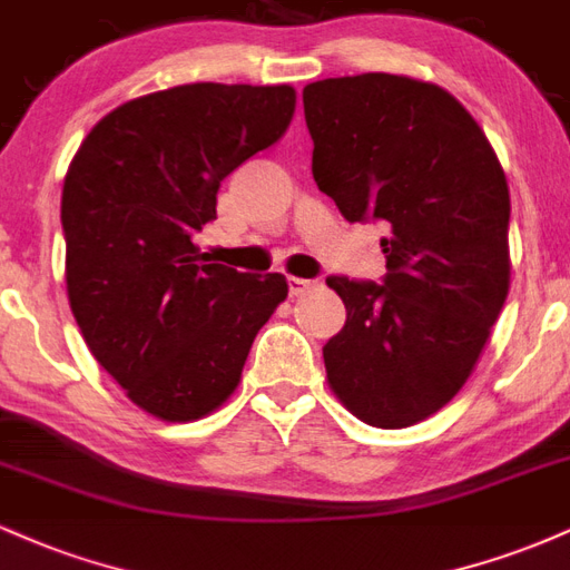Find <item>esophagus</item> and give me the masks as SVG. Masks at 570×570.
<instances>
[{
  "instance_id": "34e87169",
  "label": "esophagus",
  "mask_w": 570,
  "mask_h": 570,
  "mask_svg": "<svg viewBox=\"0 0 570 570\" xmlns=\"http://www.w3.org/2000/svg\"><path fill=\"white\" fill-rule=\"evenodd\" d=\"M313 286V281H307V278H289V294L292 297H299V294L303 292H307Z\"/></svg>"
}]
</instances>
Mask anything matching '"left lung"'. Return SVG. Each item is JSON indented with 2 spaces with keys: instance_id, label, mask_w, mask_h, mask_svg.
<instances>
[{
  "instance_id": "obj_1",
  "label": "left lung",
  "mask_w": 570,
  "mask_h": 570,
  "mask_svg": "<svg viewBox=\"0 0 570 570\" xmlns=\"http://www.w3.org/2000/svg\"><path fill=\"white\" fill-rule=\"evenodd\" d=\"M313 179L348 222H383L385 276H330L345 326L324 345L332 391L377 429L453 399L509 294V189L474 117L440 85L332 77L303 90Z\"/></svg>"
}]
</instances>
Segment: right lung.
Wrapping results in <instances>:
<instances>
[{
  "instance_id": "obj_1",
  "label": "right lung",
  "mask_w": 570,
  "mask_h": 570,
  "mask_svg": "<svg viewBox=\"0 0 570 570\" xmlns=\"http://www.w3.org/2000/svg\"><path fill=\"white\" fill-rule=\"evenodd\" d=\"M292 115L289 85H179L117 107L71 160V313L96 362L149 415L181 423L217 410L286 299L281 273L208 263L193 235L217 219L222 179L278 141Z\"/></svg>"
}]
</instances>
